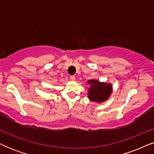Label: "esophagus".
I'll return each mask as SVG.
<instances>
[{
  "instance_id": "34e87169",
  "label": "esophagus",
  "mask_w": 154,
  "mask_h": 154,
  "mask_svg": "<svg viewBox=\"0 0 154 154\" xmlns=\"http://www.w3.org/2000/svg\"><path fill=\"white\" fill-rule=\"evenodd\" d=\"M70 79L72 80V81H74L75 80V75H70Z\"/></svg>"
}]
</instances>
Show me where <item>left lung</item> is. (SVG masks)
<instances>
[{"instance_id":"left-lung-1","label":"left lung","mask_w":154,"mask_h":154,"mask_svg":"<svg viewBox=\"0 0 154 154\" xmlns=\"http://www.w3.org/2000/svg\"><path fill=\"white\" fill-rule=\"evenodd\" d=\"M88 83H91V87L88 90V97L93 102H104L111 93V85L109 84L101 83L95 80L89 81Z\"/></svg>"}]
</instances>
